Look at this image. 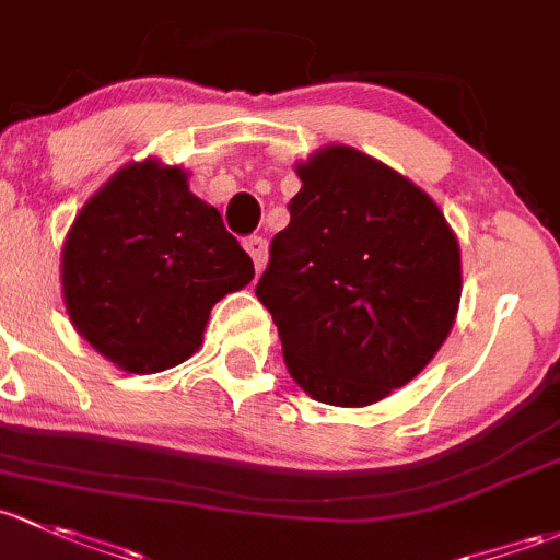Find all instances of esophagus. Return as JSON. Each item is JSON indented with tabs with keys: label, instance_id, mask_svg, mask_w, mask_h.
Segmentation results:
<instances>
[{
	"label": "esophagus",
	"instance_id": "obj_1",
	"mask_svg": "<svg viewBox=\"0 0 560 560\" xmlns=\"http://www.w3.org/2000/svg\"><path fill=\"white\" fill-rule=\"evenodd\" d=\"M244 249L249 252L252 260H255L257 273H262L265 262H268V241H265L262 235H249V238H244Z\"/></svg>",
	"mask_w": 560,
	"mask_h": 560
}]
</instances>
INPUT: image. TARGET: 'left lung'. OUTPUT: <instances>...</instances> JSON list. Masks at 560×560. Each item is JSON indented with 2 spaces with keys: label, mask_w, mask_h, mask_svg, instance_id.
<instances>
[{
  "label": "left lung",
  "mask_w": 560,
  "mask_h": 560,
  "mask_svg": "<svg viewBox=\"0 0 560 560\" xmlns=\"http://www.w3.org/2000/svg\"><path fill=\"white\" fill-rule=\"evenodd\" d=\"M295 172L303 187L257 298L295 384L364 408L410 384L451 335L462 249L419 185L354 147H322Z\"/></svg>",
  "instance_id": "obj_1"
}]
</instances>
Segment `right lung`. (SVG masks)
Instances as JSON below:
<instances>
[{"mask_svg": "<svg viewBox=\"0 0 560 560\" xmlns=\"http://www.w3.org/2000/svg\"><path fill=\"white\" fill-rule=\"evenodd\" d=\"M187 176L158 158L128 163L88 198L63 241L69 322L126 373L190 359L214 303L255 279L252 257Z\"/></svg>", "mask_w": 560, "mask_h": 560, "instance_id": "obj_1", "label": "right lung"}]
</instances>
